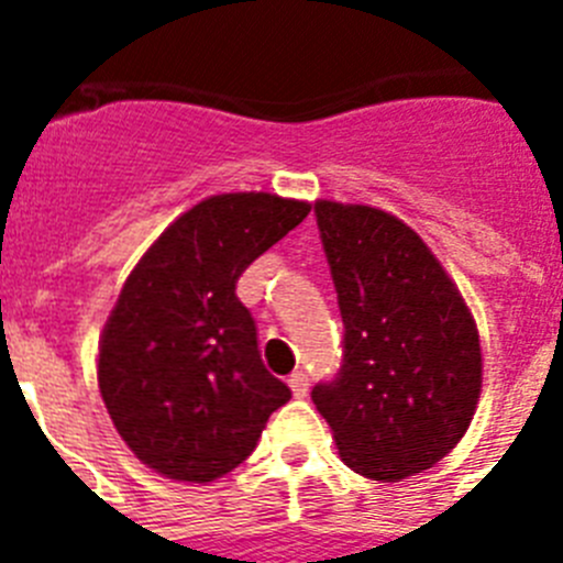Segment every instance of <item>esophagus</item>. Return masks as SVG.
<instances>
[{"instance_id": "obj_1", "label": "esophagus", "mask_w": 563, "mask_h": 563, "mask_svg": "<svg viewBox=\"0 0 563 563\" xmlns=\"http://www.w3.org/2000/svg\"><path fill=\"white\" fill-rule=\"evenodd\" d=\"M287 383H290V391L296 397H307V391H310V380H307L305 372H292Z\"/></svg>"}]
</instances>
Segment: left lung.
<instances>
[{"label": "left lung", "mask_w": 563, "mask_h": 563, "mask_svg": "<svg viewBox=\"0 0 563 563\" xmlns=\"http://www.w3.org/2000/svg\"><path fill=\"white\" fill-rule=\"evenodd\" d=\"M343 318V363L312 402L355 474L400 482L465 437L482 391L476 321L431 247L395 213L318 200Z\"/></svg>", "instance_id": "obj_1"}]
</instances>
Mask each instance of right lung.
<instances>
[{
    "mask_svg": "<svg viewBox=\"0 0 563 563\" xmlns=\"http://www.w3.org/2000/svg\"><path fill=\"white\" fill-rule=\"evenodd\" d=\"M310 202L217 194L172 222L129 273L98 343V389L134 456L177 482L220 479L256 449L290 389L262 363L236 282Z\"/></svg>",
    "mask_w": 563,
    "mask_h": 563,
    "instance_id": "obj_1",
    "label": "right lung"
}]
</instances>
